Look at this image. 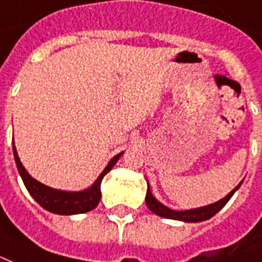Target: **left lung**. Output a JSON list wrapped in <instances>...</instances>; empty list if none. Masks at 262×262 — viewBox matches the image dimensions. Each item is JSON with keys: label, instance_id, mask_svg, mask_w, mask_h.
<instances>
[{"label": "left lung", "instance_id": "8db88e82", "mask_svg": "<svg viewBox=\"0 0 262 262\" xmlns=\"http://www.w3.org/2000/svg\"><path fill=\"white\" fill-rule=\"evenodd\" d=\"M243 182V180H242ZM242 182L239 185L234 187L233 190L230 191L229 194L225 195L224 199H221L220 201H216L214 204L204 205V207H199V208H191V210H185V211H176L170 210L166 205L157 200L156 197L152 195L150 190V186H147V194H146V204L152 211L154 214L160 215L162 218H168V220H175V221H182V222H203L212 218L218 211H221L225 207V204L230 200V197L236 193V190L242 186Z\"/></svg>", "mask_w": 262, "mask_h": 262}]
</instances>
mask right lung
<instances>
[{
  "instance_id": "add662e5",
  "label": "right lung",
  "mask_w": 262,
  "mask_h": 262,
  "mask_svg": "<svg viewBox=\"0 0 262 262\" xmlns=\"http://www.w3.org/2000/svg\"><path fill=\"white\" fill-rule=\"evenodd\" d=\"M12 150L19 175L22 178L23 183L26 186L30 195L37 201L38 204L41 205L44 210L58 215L84 214V212L94 210L100 203V199H101V182L104 179V176L114 168V165L123 154V152H119L114 158H111V161L106 164L104 170L100 173V176L97 178L96 182L90 187L80 191H67L52 189L50 186L42 185L38 180L32 178L29 175L28 170L25 169L20 160H19L15 143H12Z\"/></svg>"
}]
</instances>
